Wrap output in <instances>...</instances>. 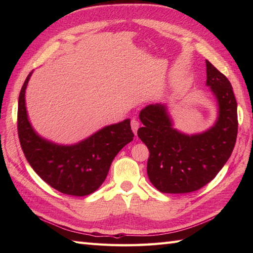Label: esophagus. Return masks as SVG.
Here are the masks:
<instances>
[{
  "label": "esophagus",
  "instance_id": "obj_1",
  "mask_svg": "<svg viewBox=\"0 0 253 253\" xmlns=\"http://www.w3.org/2000/svg\"><path fill=\"white\" fill-rule=\"evenodd\" d=\"M130 125H131L132 131L135 132V135H137V130H138V128H139V122L137 120H135V118H132L131 122H130Z\"/></svg>",
  "mask_w": 253,
  "mask_h": 253
}]
</instances>
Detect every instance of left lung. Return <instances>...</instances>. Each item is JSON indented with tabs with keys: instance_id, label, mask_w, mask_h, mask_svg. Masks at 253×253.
I'll use <instances>...</instances> for the list:
<instances>
[{
	"instance_id": "obj_1",
	"label": "left lung",
	"mask_w": 253,
	"mask_h": 253,
	"mask_svg": "<svg viewBox=\"0 0 253 253\" xmlns=\"http://www.w3.org/2000/svg\"><path fill=\"white\" fill-rule=\"evenodd\" d=\"M207 64V85L218 104L215 124L207 131L186 135L173 127L168 107L150 104L139 113L138 137L149 149L147 173L163 193H187L209 184L232 154L238 131L237 102L229 80Z\"/></svg>"
}]
</instances>
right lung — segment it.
<instances>
[{
  "mask_svg": "<svg viewBox=\"0 0 253 253\" xmlns=\"http://www.w3.org/2000/svg\"><path fill=\"white\" fill-rule=\"evenodd\" d=\"M31 75L27 76L18 98L17 129L25 157L52 188L65 195L88 196L103 184L116 154L132 141L130 120L105 126L72 146L46 140L35 131L27 114L25 93Z\"/></svg>",
  "mask_w": 253,
  "mask_h": 253,
  "instance_id": "1",
  "label": "right lung"
}]
</instances>
